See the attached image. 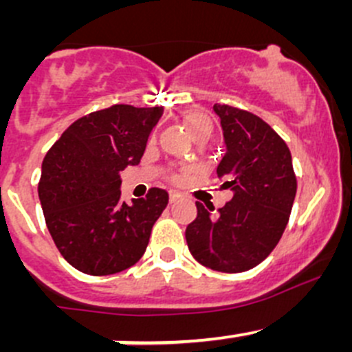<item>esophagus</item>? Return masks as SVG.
<instances>
[{"mask_svg":"<svg viewBox=\"0 0 352 352\" xmlns=\"http://www.w3.org/2000/svg\"><path fill=\"white\" fill-rule=\"evenodd\" d=\"M179 197H180V196H179V194H177V192H170V199H168L170 204H173V202H175Z\"/></svg>","mask_w":352,"mask_h":352,"instance_id":"esophagus-1","label":"esophagus"}]
</instances>
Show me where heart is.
<instances>
[{
	"mask_svg": "<svg viewBox=\"0 0 352 352\" xmlns=\"http://www.w3.org/2000/svg\"><path fill=\"white\" fill-rule=\"evenodd\" d=\"M182 122L186 126V129L189 131L190 136L194 138V141L199 140H209L212 134V120L202 110H186L182 113Z\"/></svg>",
	"mask_w": 352,
	"mask_h": 352,
	"instance_id": "heart-1",
	"label": "heart"
}]
</instances>
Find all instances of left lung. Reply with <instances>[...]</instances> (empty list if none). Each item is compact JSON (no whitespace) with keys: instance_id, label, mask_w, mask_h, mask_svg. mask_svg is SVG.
Instances as JSON below:
<instances>
[{"instance_id":"left-lung-1","label":"left lung","mask_w":352,"mask_h":352,"mask_svg":"<svg viewBox=\"0 0 352 352\" xmlns=\"http://www.w3.org/2000/svg\"><path fill=\"white\" fill-rule=\"evenodd\" d=\"M226 153L216 173L233 199L214 206L196 202L197 216L186 230L199 264L219 272H243L261 264L281 240L289 219L296 177L289 148L261 117L214 104Z\"/></svg>"}]
</instances>
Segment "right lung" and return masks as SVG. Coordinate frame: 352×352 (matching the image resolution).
<instances>
[{
  "label": "right lung",
  "instance_id": "add662e5",
  "mask_svg": "<svg viewBox=\"0 0 352 352\" xmlns=\"http://www.w3.org/2000/svg\"><path fill=\"white\" fill-rule=\"evenodd\" d=\"M163 107L112 105L81 117L42 162L38 199L63 257L78 271L109 276L143 257L151 228L168 204L158 187L120 201V172L138 165Z\"/></svg>",
  "mask_w": 352,
  "mask_h": 352
}]
</instances>
